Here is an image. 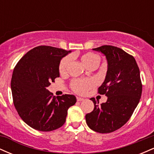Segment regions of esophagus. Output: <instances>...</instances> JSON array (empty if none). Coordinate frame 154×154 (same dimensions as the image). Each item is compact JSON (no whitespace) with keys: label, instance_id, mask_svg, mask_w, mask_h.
<instances>
[{"label":"esophagus","instance_id":"1","mask_svg":"<svg viewBox=\"0 0 154 154\" xmlns=\"http://www.w3.org/2000/svg\"><path fill=\"white\" fill-rule=\"evenodd\" d=\"M77 101H82V100H84V98H80V97H77Z\"/></svg>","mask_w":154,"mask_h":154}]
</instances>
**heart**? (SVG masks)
<instances>
[{
	"instance_id": "obj_1",
	"label": "heart",
	"mask_w": 154,
	"mask_h": 154,
	"mask_svg": "<svg viewBox=\"0 0 154 154\" xmlns=\"http://www.w3.org/2000/svg\"><path fill=\"white\" fill-rule=\"evenodd\" d=\"M80 59L85 66H87L88 69L93 66L96 67L100 61L99 56L93 52L85 53L81 55ZM69 61L70 58L69 56H66L61 60L59 65L60 73L63 74L66 72ZM93 85H94V82L91 79H75L71 82L72 89L78 94H84Z\"/></svg>"
}]
</instances>
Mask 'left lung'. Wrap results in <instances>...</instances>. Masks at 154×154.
<instances>
[{
	"label": "left lung",
	"mask_w": 154,
	"mask_h": 154,
	"mask_svg": "<svg viewBox=\"0 0 154 154\" xmlns=\"http://www.w3.org/2000/svg\"><path fill=\"white\" fill-rule=\"evenodd\" d=\"M93 50L101 52L108 62L106 76L98 93L108 97L98 105L94 98V109L85 115L88 126L99 133L118 130L130 119L142 94L140 70L135 58L122 49L102 45Z\"/></svg>",
	"instance_id": "1"
}]
</instances>
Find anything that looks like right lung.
<instances>
[{"instance_id":"right-lung-1","label":"right lung","mask_w":154,"mask_h":154,"mask_svg":"<svg viewBox=\"0 0 154 154\" xmlns=\"http://www.w3.org/2000/svg\"><path fill=\"white\" fill-rule=\"evenodd\" d=\"M70 51L40 45L28 51L14 69L11 82L14 106L19 116L35 130L49 132L65 123L73 95L55 97L47 88L59 77V65Z\"/></svg>"}]
</instances>
